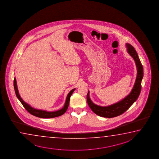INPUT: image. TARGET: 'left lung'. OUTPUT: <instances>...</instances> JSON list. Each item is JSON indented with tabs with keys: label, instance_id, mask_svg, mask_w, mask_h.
Returning a JSON list of instances; mask_svg holds the SVG:
<instances>
[{
	"label": "left lung",
	"instance_id": "left-lung-1",
	"mask_svg": "<svg viewBox=\"0 0 159 159\" xmlns=\"http://www.w3.org/2000/svg\"><path fill=\"white\" fill-rule=\"evenodd\" d=\"M126 45L127 52L134 59L137 67V77L135 84L130 93L123 100L113 105L105 107L98 106L92 102L89 96V92H88L87 94V103L92 111L98 116L106 118H112L121 115L131 107L140 95L141 89V81L143 76V65L135 48L129 43H126Z\"/></svg>",
	"mask_w": 159,
	"mask_h": 159
}]
</instances>
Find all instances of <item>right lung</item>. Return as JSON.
Returning a JSON list of instances; mask_svg holds the SVG:
<instances>
[{"label":"right lung","instance_id":"add662e5","mask_svg":"<svg viewBox=\"0 0 159 159\" xmlns=\"http://www.w3.org/2000/svg\"><path fill=\"white\" fill-rule=\"evenodd\" d=\"M14 90H15L16 97L19 99L20 102L22 103V105L24 106V107L26 109V110L29 113L32 114L33 116L38 117L39 118H43V119L54 118V117H56L58 116H61L62 115H63L66 112V111H67L68 107L70 96L72 94L73 91L75 90V89H73L69 92V93L68 94L67 98H66L65 105H64L63 107L62 108V109H61L59 110L56 111H53V112H48V111H46L37 110V109H35L34 108L32 107L30 105H28L27 103L25 102L24 101L22 100V98L20 97V95H19V92L18 90L17 85H16V78H14Z\"/></svg>","mask_w":159,"mask_h":159}]
</instances>
